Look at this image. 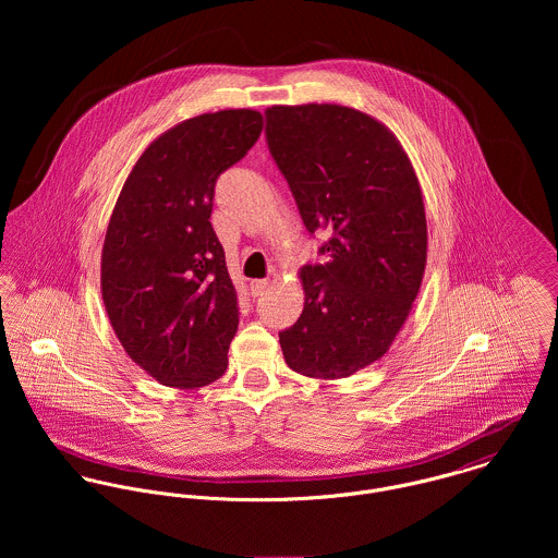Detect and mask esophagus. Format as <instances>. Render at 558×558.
Segmentation results:
<instances>
[{
    "label": "esophagus",
    "mask_w": 558,
    "mask_h": 558,
    "mask_svg": "<svg viewBox=\"0 0 558 558\" xmlns=\"http://www.w3.org/2000/svg\"><path fill=\"white\" fill-rule=\"evenodd\" d=\"M266 288H268V279H255V281H251V296H253V299L262 296V294L266 292Z\"/></svg>",
    "instance_id": "1"
}]
</instances>
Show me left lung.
Returning a JSON list of instances; mask_svg holds the SVG:
<instances>
[{
	"label": "left lung",
	"instance_id": "1",
	"mask_svg": "<svg viewBox=\"0 0 558 558\" xmlns=\"http://www.w3.org/2000/svg\"><path fill=\"white\" fill-rule=\"evenodd\" d=\"M268 153L324 262L301 270L305 307L279 332L286 363L335 380L378 361L414 303L427 223L418 180L396 135L350 107L266 109Z\"/></svg>",
	"mask_w": 558,
	"mask_h": 558
}]
</instances>
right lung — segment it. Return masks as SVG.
I'll use <instances>...</instances> for the list:
<instances>
[{
    "mask_svg": "<svg viewBox=\"0 0 558 558\" xmlns=\"http://www.w3.org/2000/svg\"><path fill=\"white\" fill-rule=\"evenodd\" d=\"M262 133V113L226 109L171 131L137 160L113 208L102 301L129 352L160 385L206 387L228 369L239 294L210 215L219 175Z\"/></svg>",
    "mask_w": 558,
    "mask_h": 558,
    "instance_id": "1",
    "label": "right lung"
}]
</instances>
